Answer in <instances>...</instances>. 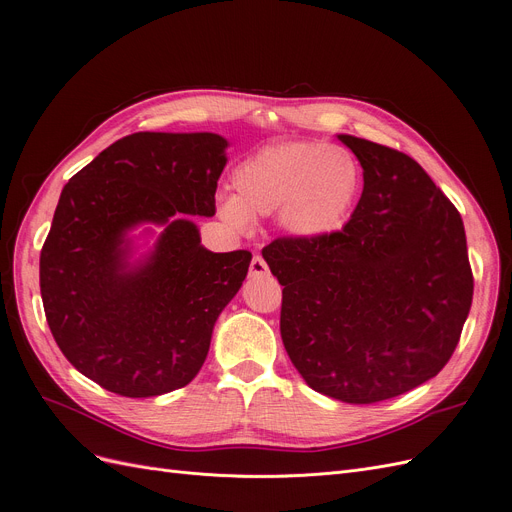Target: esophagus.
<instances>
[{"instance_id":"1","label":"esophagus","mask_w":512,"mask_h":512,"mask_svg":"<svg viewBox=\"0 0 512 512\" xmlns=\"http://www.w3.org/2000/svg\"><path fill=\"white\" fill-rule=\"evenodd\" d=\"M267 272V263L263 261V257L261 255H255L253 259H251V265H249V274L253 276V278H259V276H265Z\"/></svg>"}]
</instances>
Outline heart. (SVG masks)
Listing matches in <instances>:
<instances>
[{
	"label": "heart",
	"instance_id": "1",
	"mask_svg": "<svg viewBox=\"0 0 512 512\" xmlns=\"http://www.w3.org/2000/svg\"><path fill=\"white\" fill-rule=\"evenodd\" d=\"M234 197L220 201V215L236 230H249L257 215L280 213L286 232L313 240L336 232L361 191L357 157L326 143L263 147L232 174Z\"/></svg>",
	"mask_w": 512,
	"mask_h": 512
}]
</instances>
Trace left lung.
<instances>
[{
	"label": "left lung",
	"instance_id": "1",
	"mask_svg": "<svg viewBox=\"0 0 512 512\" xmlns=\"http://www.w3.org/2000/svg\"><path fill=\"white\" fill-rule=\"evenodd\" d=\"M363 168L342 230L276 238L286 353L315 392L371 405L432 380L461 340L473 272L461 213L417 161L340 134Z\"/></svg>",
	"mask_w": 512,
	"mask_h": 512
}]
</instances>
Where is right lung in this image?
<instances>
[{"instance_id": "add662e5", "label": "right lung", "mask_w": 512, "mask_h": 512, "mask_svg": "<svg viewBox=\"0 0 512 512\" xmlns=\"http://www.w3.org/2000/svg\"><path fill=\"white\" fill-rule=\"evenodd\" d=\"M226 147L213 132H134L64 186L41 249V299L64 357L101 388L159 396L205 363L251 263L249 251H207L186 220L215 213ZM147 221L165 232L132 266L125 234Z\"/></svg>"}]
</instances>
